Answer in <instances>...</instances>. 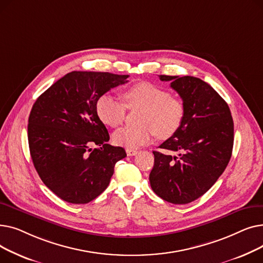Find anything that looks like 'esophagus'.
I'll return each instance as SVG.
<instances>
[{
	"label": "esophagus",
	"mask_w": 263,
	"mask_h": 263,
	"mask_svg": "<svg viewBox=\"0 0 263 263\" xmlns=\"http://www.w3.org/2000/svg\"><path fill=\"white\" fill-rule=\"evenodd\" d=\"M126 151H127V155H128L129 157L136 156L137 154H139V151H137V150H134V149H126Z\"/></svg>",
	"instance_id": "34e87169"
}]
</instances>
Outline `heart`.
Instances as JSON below:
<instances>
[{
    "label": "heart",
    "instance_id": "heart-1",
    "mask_svg": "<svg viewBox=\"0 0 263 263\" xmlns=\"http://www.w3.org/2000/svg\"><path fill=\"white\" fill-rule=\"evenodd\" d=\"M122 99L124 104L115 97L105 93L96 103L97 115L110 128L122 124L126 118V107L131 110L141 109V126L126 127L114 133L113 141L118 146L137 148L149 143L154 134L159 140H167L182 126L185 115L182 100L153 83H136L123 90Z\"/></svg>",
    "mask_w": 263,
    "mask_h": 263
}]
</instances>
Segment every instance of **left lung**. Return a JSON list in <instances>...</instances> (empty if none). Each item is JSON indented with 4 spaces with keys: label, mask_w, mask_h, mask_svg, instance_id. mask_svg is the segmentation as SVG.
I'll use <instances>...</instances> for the list:
<instances>
[{
    "label": "left lung",
    "mask_w": 263,
    "mask_h": 263,
    "mask_svg": "<svg viewBox=\"0 0 263 263\" xmlns=\"http://www.w3.org/2000/svg\"><path fill=\"white\" fill-rule=\"evenodd\" d=\"M171 81L184 103L179 131L154 151L151 189L175 204L194 201L210 190L227 167L233 147V120L228 104L209 84L195 77L159 76ZM165 151H177L171 156Z\"/></svg>",
    "instance_id": "obj_1"
}]
</instances>
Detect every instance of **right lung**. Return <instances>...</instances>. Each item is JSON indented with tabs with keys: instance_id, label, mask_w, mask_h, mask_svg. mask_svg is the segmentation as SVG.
Here are the masks:
<instances>
[{
	"instance_id": "obj_1",
	"label": "right lung",
	"mask_w": 263,
	"mask_h": 263,
	"mask_svg": "<svg viewBox=\"0 0 263 263\" xmlns=\"http://www.w3.org/2000/svg\"><path fill=\"white\" fill-rule=\"evenodd\" d=\"M129 76L72 71L41 93L29 117L27 139L43 182L63 200L87 203L107 187L115 164L127 157L107 144L108 132L96 112L102 95Z\"/></svg>"
}]
</instances>
